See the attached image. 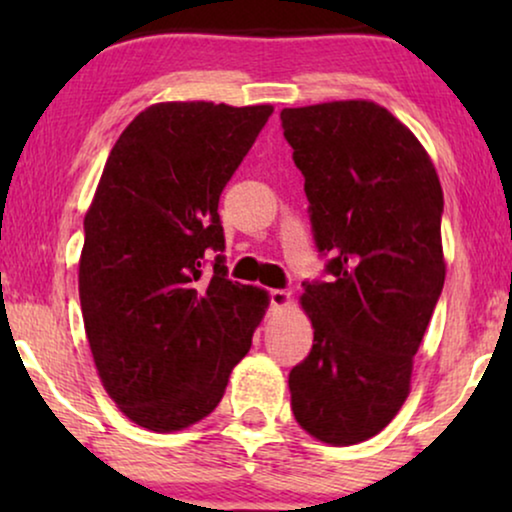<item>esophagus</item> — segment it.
<instances>
[{
	"instance_id": "34e87169",
	"label": "esophagus",
	"mask_w": 512,
	"mask_h": 512,
	"mask_svg": "<svg viewBox=\"0 0 512 512\" xmlns=\"http://www.w3.org/2000/svg\"><path fill=\"white\" fill-rule=\"evenodd\" d=\"M268 300H270V307H284V305H289L291 293L284 291V289H270Z\"/></svg>"
}]
</instances>
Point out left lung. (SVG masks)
<instances>
[{"label": "left lung", "mask_w": 512, "mask_h": 512, "mask_svg": "<svg viewBox=\"0 0 512 512\" xmlns=\"http://www.w3.org/2000/svg\"><path fill=\"white\" fill-rule=\"evenodd\" d=\"M279 118L326 261L324 279L303 282L314 342L289 373L291 410L314 438L354 445L408 398L445 284L443 188L417 137L380 104L326 102Z\"/></svg>", "instance_id": "1"}]
</instances>
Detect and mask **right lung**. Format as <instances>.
<instances>
[{"label":"right lung","instance_id":"obj_1","mask_svg":"<svg viewBox=\"0 0 512 512\" xmlns=\"http://www.w3.org/2000/svg\"><path fill=\"white\" fill-rule=\"evenodd\" d=\"M270 114V104H156L104 165L83 219V324L104 389L144 429L207 417L268 307L261 289L228 279L219 198Z\"/></svg>","mask_w":512,"mask_h":512}]
</instances>
